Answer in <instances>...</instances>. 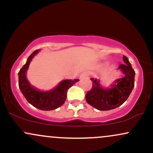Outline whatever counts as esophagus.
Instances as JSON below:
<instances>
[{
    "mask_svg": "<svg viewBox=\"0 0 153 153\" xmlns=\"http://www.w3.org/2000/svg\"><path fill=\"white\" fill-rule=\"evenodd\" d=\"M88 75V73L87 72H82L81 74L80 75V78H85V77H87Z\"/></svg>",
    "mask_w": 153,
    "mask_h": 153,
    "instance_id": "1",
    "label": "esophagus"
}]
</instances>
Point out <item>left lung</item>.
<instances>
[{
	"label": "left lung",
	"mask_w": 153,
	"mask_h": 153,
	"mask_svg": "<svg viewBox=\"0 0 153 153\" xmlns=\"http://www.w3.org/2000/svg\"><path fill=\"white\" fill-rule=\"evenodd\" d=\"M123 60L124 64H121L118 69L124 73V76L117 79L111 88H103L99 80L91 78L92 88L85 94L88 104L98 110L108 111L117 108L125 102L134 86L135 72L126 56L123 55Z\"/></svg>",
	"instance_id": "8db88e82"
}]
</instances>
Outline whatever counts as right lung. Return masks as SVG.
<instances>
[{
    "mask_svg": "<svg viewBox=\"0 0 153 153\" xmlns=\"http://www.w3.org/2000/svg\"><path fill=\"white\" fill-rule=\"evenodd\" d=\"M39 50H35L28 57L26 63L22 67L19 73V86L26 101L33 106L40 110L51 111L61 106L65 101L68 90L78 79L64 80L59 83L57 87L51 91H41L31 85L26 78V71L29 68L31 59L37 54Z\"/></svg>",
    "mask_w": 153,
    "mask_h": 153,
    "instance_id": "add662e5",
    "label": "right lung"
}]
</instances>
